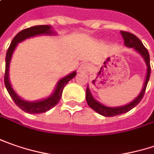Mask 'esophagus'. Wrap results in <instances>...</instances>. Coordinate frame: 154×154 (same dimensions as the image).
Returning <instances> with one entry per match:
<instances>
[{"instance_id":"1","label":"esophagus","mask_w":154,"mask_h":154,"mask_svg":"<svg viewBox=\"0 0 154 154\" xmlns=\"http://www.w3.org/2000/svg\"><path fill=\"white\" fill-rule=\"evenodd\" d=\"M90 70V65L86 63L84 64H82L80 65V67L78 68V72H81V73H86L88 72Z\"/></svg>"}]
</instances>
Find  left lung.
Instances as JSON below:
<instances>
[{
    "label": "left lung",
    "instance_id": "1",
    "mask_svg": "<svg viewBox=\"0 0 154 154\" xmlns=\"http://www.w3.org/2000/svg\"><path fill=\"white\" fill-rule=\"evenodd\" d=\"M121 34H122V36L124 39V45L127 47L134 48L144 58L145 63L146 64V78H145V82H144L142 90L140 91V93L138 95V97L135 99H134L129 103L123 105V106H119V107H108V106H105L103 103H99L97 100H96L93 97L91 92H90L89 86H87V89H86V101H87L88 105L93 110H95L97 113L100 114L101 116H103L106 117L116 116H119V115H122L124 113H127V112L131 110L135 106H137L139 103L141 101L142 97H143L144 94H145V90H146V85H147V83H148L149 78H150V57H149L148 51L146 50V48L144 46L142 42L135 35H134L133 33L128 32H124V31H121Z\"/></svg>",
    "mask_w": 154,
    "mask_h": 154
}]
</instances>
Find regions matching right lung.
Segmentation results:
<instances>
[{"label": "right lung", "instance_id": "add662e5", "mask_svg": "<svg viewBox=\"0 0 154 154\" xmlns=\"http://www.w3.org/2000/svg\"><path fill=\"white\" fill-rule=\"evenodd\" d=\"M56 32L52 31V27L51 26L44 25V26H34L29 28L24 29L18 32L16 36L13 38L10 44V46L8 47V50L7 51L6 55V69H5V76H4V83L7 90L8 91V94L10 95L12 99L14 100V103L17 106L21 109L22 110L29 113V114H41L45 113L46 111L50 110L53 107H55L58 102L60 101V98L62 97V92L64 90V86L67 83L70 81L73 77L77 75V71H73L70 74L65 76L63 78H61L56 84L55 90L52 92V94L48 97L44 98L41 100L29 102L26 101L20 97L14 90L13 89L9 80V65L13 53L15 50L18 44L26 40V38L38 36V35H54Z\"/></svg>", "mask_w": 154, "mask_h": 154}]
</instances>
